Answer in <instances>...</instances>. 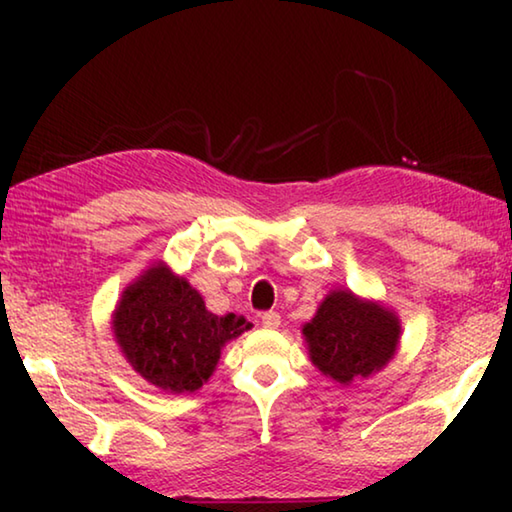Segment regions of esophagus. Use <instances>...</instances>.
Returning <instances> with one entry per match:
<instances>
[{"label":"esophagus","mask_w":512,"mask_h":512,"mask_svg":"<svg viewBox=\"0 0 512 512\" xmlns=\"http://www.w3.org/2000/svg\"><path fill=\"white\" fill-rule=\"evenodd\" d=\"M280 314H277V311H264L262 314V325L264 327H268V329H277L280 327Z\"/></svg>","instance_id":"obj_1"}]
</instances>
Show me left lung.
I'll return each instance as SVG.
<instances>
[{
  "label": "left lung",
  "mask_w": 512,
  "mask_h": 512,
  "mask_svg": "<svg viewBox=\"0 0 512 512\" xmlns=\"http://www.w3.org/2000/svg\"><path fill=\"white\" fill-rule=\"evenodd\" d=\"M302 334L311 363L348 386L370 377L395 357L402 325L395 311L339 289L320 302Z\"/></svg>",
  "instance_id": "8db88e82"
}]
</instances>
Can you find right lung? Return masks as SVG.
I'll list each match as a JSON object with an SVG mask.
<instances>
[{
	"label": "right lung",
	"instance_id": "obj_1",
	"mask_svg": "<svg viewBox=\"0 0 512 512\" xmlns=\"http://www.w3.org/2000/svg\"><path fill=\"white\" fill-rule=\"evenodd\" d=\"M244 316H216L185 277L153 264L126 287L112 332L135 372L167 393H194L212 377L221 348L244 334Z\"/></svg>",
	"mask_w": 512,
	"mask_h": 512
}]
</instances>
